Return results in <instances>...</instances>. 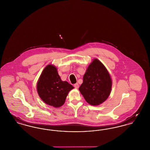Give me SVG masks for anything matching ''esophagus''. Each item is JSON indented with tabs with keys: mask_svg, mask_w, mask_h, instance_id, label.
I'll return each mask as SVG.
<instances>
[{
	"mask_svg": "<svg viewBox=\"0 0 150 150\" xmlns=\"http://www.w3.org/2000/svg\"><path fill=\"white\" fill-rule=\"evenodd\" d=\"M74 86L76 89H78V88H79V85L78 83H76V84H75L74 85Z\"/></svg>",
	"mask_w": 150,
	"mask_h": 150,
	"instance_id": "esophagus-1",
	"label": "esophagus"
}]
</instances>
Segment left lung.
Masks as SVG:
<instances>
[{
  "label": "left lung",
  "mask_w": 150,
  "mask_h": 150,
  "mask_svg": "<svg viewBox=\"0 0 150 150\" xmlns=\"http://www.w3.org/2000/svg\"><path fill=\"white\" fill-rule=\"evenodd\" d=\"M112 80L102 62L94 59L88 66L79 88L85 100L92 105H98L110 95Z\"/></svg>",
  "instance_id": "left-lung-1"
}]
</instances>
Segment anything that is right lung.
<instances>
[{
    "instance_id": "obj_1",
    "label": "right lung",
    "mask_w": 150,
    "mask_h": 150,
    "mask_svg": "<svg viewBox=\"0 0 150 150\" xmlns=\"http://www.w3.org/2000/svg\"><path fill=\"white\" fill-rule=\"evenodd\" d=\"M74 88L67 81H62L56 67L46 66L37 83L38 94L42 100L49 105L60 107L65 102L68 93Z\"/></svg>"
}]
</instances>
